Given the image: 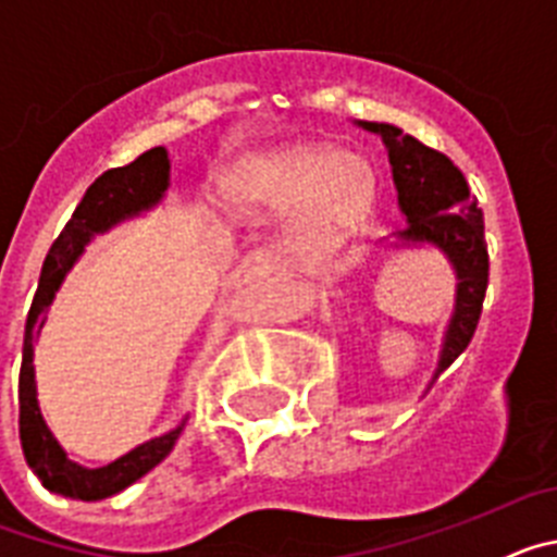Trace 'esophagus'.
Returning <instances> with one entry per match:
<instances>
[{
  "mask_svg": "<svg viewBox=\"0 0 557 557\" xmlns=\"http://www.w3.org/2000/svg\"><path fill=\"white\" fill-rule=\"evenodd\" d=\"M275 270V256L270 253L268 248H259V250H250L245 256L239 268L228 275V284H239V282H248V278H259V275H268Z\"/></svg>",
  "mask_w": 557,
  "mask_h": 557,
  "instance_id": "1",
  "label": "esophagus"
}]
</instances>
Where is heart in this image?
Listing matches in <instances>:
<instances>
[{
	"mask_svg": "<svg viewBox=\"0 0 557 557\" xmlns=\"http://www.w3.org/2000/svg\"><path fill=\"white\" fill-rule=\"evenodd\" d=\"M245 211H289L278 248L287 262H312L346 243L376 203V175L334 147H293L245 166L228 186Z\"/></svg>",
	"mask_w": 557,
	"mask_h": 557,
	"instance_id": "b5f03b06",
	"label": "heart"
}]
</instances>
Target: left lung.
<instances>
[{
    "label": "left lung",
    "mask_w": 557,
    "mask_h": 557,
    "mask_svg": "<svg viewBox=\"0 0 557 557\" xmlns=\"http://www.w3.org/2000/svg\"><path fill=\"white\" fill-rule=\"evenodd\" d=\"M357 125L382 136L387 147L398 209L407 218V225L396 234L398 243L393 245H432L455 270V312L437 359V373H444L474 337L488 289V245L482 209H476V198L469 191L462 172L444 152L421 145L410 133L387 122Z\"/></svg>",
    "instance_id": "1"
}]
</instances>
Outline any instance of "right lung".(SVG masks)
I'll list each match as a JSON object with an SVG mask.
<instances>
[{"label": "right lung", "mask_w": 557, "mask_h": 557, "mask_svg": "<svg viewBox=\"0 0 557 557\" xmlns=\"http://www.w3.org/2000/svg\"><path fill=\"white\" fill-rule=\"evenodd\" d=\"M166 186H170V156H166L164 147H152L131 164L102 172L100 178L88 186L72 220L44 259L36 298H33L27 326H24L22 373H18V437H22L24 460L33 469V474L41 480L44 488L52 491V494L83 502H97L120 494L170 455L186 426L184 421L166 435L152 437V441L136 446L102 469H83L75 460H69L66 451L61 449V444L44 421L36 393V368H33V339L41 332L49 304L55 298L58 287L63 284L72 264L77 262V256L88 245V239L108 231L120 220L152 209L164 198Z\"/></svg>", "instance_id": "obj_1"}]
</instances>
